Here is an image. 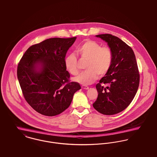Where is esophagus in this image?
<instances>
[{
    "label": "esophagus",
    "mask_w": 157,
    "mask_h": 157,
    "mask_svg": "<svg viewBox=\"0 0 157 157\" xmlns=\"http://www.w3.org/2000/svg\"><path fill=\"white\" fill-rule=\"evenodd\" d=\"M82 88L83 89H85V90H88L89 89V86H88L86 85H82Z\"/></svg>",
    "instance_id": "34e87169"
}]
</instances>
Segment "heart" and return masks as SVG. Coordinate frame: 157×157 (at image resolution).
I'll return each instance as SVG.
<instances>
[{
    "label": "heart",
    "mask_w": 157,
    "mask_h": 157,
    "mask_svg": "<svg viewBox=\"0 0 157 157\" xmlns=\"http://www.w3.org/2000/svg\"><path fill=\"white\" fill-rule=\"evenodd\" d=\"M76 52L81 59L88 60L86 64L87 71L75 78V81L81 84H93L98 74L100 76L106 75L111 67L113 53L108 46L102 47L96 41L87 39L78 46ZM64 63L66 70L71 74L74 76L79 74V60L75 54L67 56Z\"/></svg>",
    "instance_id": "heart-1"
}]
</instances>
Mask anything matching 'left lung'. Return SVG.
<instances>
[{
  "mask_svg": "<svg viewBox=\"0 0 157 157\" xmlns=\"http://www.w3.org/2000/svg\"><path fill=\"white\" fill-rule=\"evenodd\" d=\"M108 42L113 51L110 69L97 84L98 96L93 103L98 112L107 115L118 113L131 103L140 82V74L132 48L119 37L110 34L96 35ZM107 85L105 87L102 84Z\"/></svg>",
  "mask_w": 157,
  "mask_h": 157,
  "instance_id": "left-lung-1",
  "label": "left lung"
}]
</instances>
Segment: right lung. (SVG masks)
Returning <instances> with one entry per match:
<instances>
[{"mask_svg":"<svg viewBox=\"0 0 157 157\" xmlns=\"http://www.w3.org/2000/svg\"><path fill=\"white\" fill-rule=\"evenodd\" d=\"M76 37H54L32 45L17 67V78L25 100L37 112L53 117L68 108L73 94L81 89L70 81L64 60ZM40 64L41 69L36 70Z\"/></svg>","mask_w":157,"mask_h":157,"instance_id":"add662e5","label":"right lung"}]
</instances>
